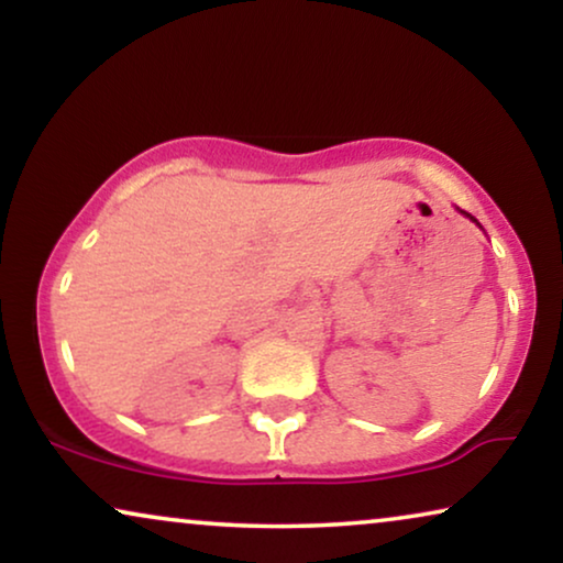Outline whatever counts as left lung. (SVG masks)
Masks as SVG:
<instances>
[{"mask_svg":"<svg viewBox=\"0 0 563 563\" xmlns=\"http://www.w3.org/2000/svg\"><path fill=\"white\" fill-rule=\"evenodd\" d=\"M461 212H464V210H461ZM464 214H466V218H468V220H472V222H476V220H474V218H472V214H468V212H464ZM476 225H479V222H476ZM479 228H482V225H479Z\"/></svg>","mask_w":563,"mask_h":563,"instance_id":"obj_1","label":"left lung"}]
</instances>
